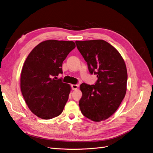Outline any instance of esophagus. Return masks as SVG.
<instances>
[{
    "label": "esophagus",
    "mask_w": 153,
    "mask_h": 153,
    "mask_svg": "<svg viewBox=\"0 0 153 153\" xmlns=\"http://www.w3.org/2000/svg\"><path fill=\"white\" fill-rule=\"evenodd\" d=\"M71 87H72L73 90H76L78 89V87H79V85H78V84H73V85H71Z\"/></svg>",
    "instance_id": "34e87169"
}]
</instances>
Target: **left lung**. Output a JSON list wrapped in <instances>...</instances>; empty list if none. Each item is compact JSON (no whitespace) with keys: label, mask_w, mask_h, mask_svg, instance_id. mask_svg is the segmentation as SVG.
Instances as JSON below:
<instances>
[{"label":"left lung","mask_w":153,"mask_h":153,"mask_svg":"<svg viewBox=\"0 0 153 153\" xmlns=\"http://www.w3.org/2000/svg\"><path fill=\"white\" fill-rule=\"evenodd\" d=\"M75 43L89 72L98 78L95 85L85 83L80 85V110L92 121H104L115 113L126 94V64L118 51L104 40L76 41Z\"/></svg>","instance_id":"8db88e82"}]
</instances>
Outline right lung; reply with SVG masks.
<instances>
[{
	"instance_id": "right-lung-1",
	"label": "right lung",
	"mask_w": 153,
	"mask_h": 153,
	"mask_svg": "<svg viewBox=\"0 0 153 153\" xmlns=\"http://www.w3.org/2000/svg\"><path fill=\"white\" fill-rule=\"evenodd\" d=\"M75 47L71 41L50 39L38 44L27 56L20 88L29 108L38 117L50 119L62 112L71 89L55 78L62 73V62Z\"/></svg>"
}]
</instances>
